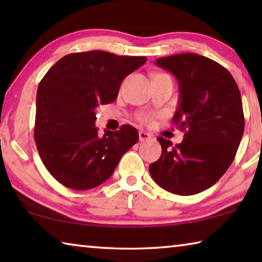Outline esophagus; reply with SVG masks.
<instances>
[{
  "label": "esophagus",
  "instance_id": "1",
  "mask_svg": "<svg viewBox=\"0 0 262 262\" xmlns=\"http://www.w3.org/2000/svg\"><path fill=\"white\" fill-rule=\"evenodd\" d=\"M139 139L141 142H145V141H149L150 139H151V135L148 134V133H145L143 130H141L139 133Z\"/></svg>",
  "mask_w": 262,
  "mask_h": 262
}]
</instances>
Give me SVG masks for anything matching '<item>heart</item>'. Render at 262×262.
<instances>
[{
    "mask_svg": "<svg viewBox=\"0 0 262 262\" xmlns=\"http://www.w3.org/2000/svg\"><path fill=\"white\" fill-rule=\"evenodd\" d=\"M140 120L143 121V122H149L150 121V117L147 114H142L140 115Z\"/></svg>",
    "mask_w": 262,
    "mask_h": 262,
    "instance_id": "heart-1",
    "label": "heart"
}]
</instances>
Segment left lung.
<instances>
[{"instance_id":"obj_1","label":"left lung","mask_w":262,"mask_h":262,"mask_svg":"<svg viewBox=\"0 0 262 262\" xmlns=\"http://www.w3.org/2000/svg\"><path fill=\"white\" fill-rule=\"evenodd\" d=\"M155 63L179 83L172 120L186 133L176 147L158 137L162 155L150 174L167 192L198 194L216 184L236 156L245 126L241 92L231 74L206 56L181 53Z\"/></svg>"}]
</instances>
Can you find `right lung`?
<instances>
[{
	"label": "right lung",
	"mask_w": 262,
	"mask_h": 262,
	"mask_svg": "<svg viewBox=\"0 0 262 262\" xmlns=\"http://www.w3.org/2000/svg\"><path fill=\"white\" fill-rule=\"evenodd\" d=\"M145 61L104 51L72 53L43 76L37 91L34 141L43 165L60 184L77 190L97 187L139 141L129 125L99 136L96 108L113 103L123 78Z\"/></svg>",
	"instance_id": "obj_1"
}]
</instances>
